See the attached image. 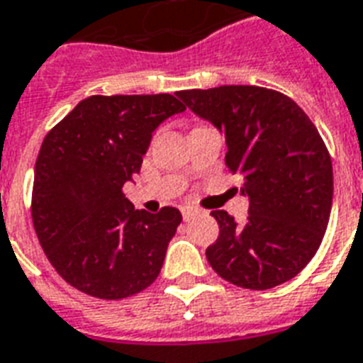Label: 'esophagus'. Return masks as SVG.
<instances>
[{
    "mask_svg": "<svg viewBox=\"0 0 363 363\" xmlns=\"http://www.w3.org/2000/svg\"><path fill=\"white\" fill-rule=\"evenodd\" d=\"M195 214H199V211L197 208H193V206H184V208H182V216H184L185 222H187V220H191Z\"/></svg>",
    "mask_w": 363,
    "mask_h": 363,
    "instance_id": "obj_1",
    "label": "esophagus"
}]
</instances>
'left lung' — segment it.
Masks as SVG:
<instances>
[{"mask_svg":"<svg viewBox=\"0 0 363 363\" xmlns=\"http://www.w3.org/2000/svg\"><path fill=\"white\" fill-rule=\"evenodd\" d=\"M225 135V166L249 195L245 223L212 211L220 225L206 249L212 269L237 287L264 291L301 274L325 235L333 164L314 122L295 101L260 86L178 91Z\"/></svg>","mask_w":363,"mask_h":363,"instance_id":"left-lung-1","label":"left lung"}]
</instances>
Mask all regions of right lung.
<instances>
[{
  "label": "right lung",
  "instance_id": "obj_1",
  "mask_svg": "<svg viewBox=\"0 0 363 363\" xmlns=\"http://www.w3.org/2000/svg\"><path fill=\"white\" fill-rule=\"evenodd\" d=\"M185 111L170 94L91 95L51 128L34 170L32 222L57 274L95 298L138 295L160 274L178 208L135 211L122 191L151 133Z\"/></svg>",
  "mask_w": 363,
  "mask_h": 363
}]
</instances>
